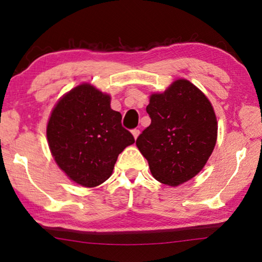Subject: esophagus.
I'll return each mask as SVG.
<instances>
[{
  "mask_svg": "<svg viewBox=\"0 0 262 262\" xmlns=\"http://www.w3.org/2000/svg\"><path fill=\"white\" fill-rule=\"evenodd\" d=\"M132 134H133V136H134V138L136 140V138L138 137V135H140V129H137V128H135V129L132 130Z\"/></svg>",
  "mask_w": 262,
  "mask_h": 262,
  "instance_id": "1",
  "label": "esophagus"
}]
</instances>
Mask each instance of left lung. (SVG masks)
<instances>
[{"mask_svg": "<svg viewBox=\"0 0 262 262\" xmlns=\"http://www.w3.org/2000/svg\"><path fill=\"white\" fill-rule=\"evenodd\" d=\"M146 111L151 125L136 145L161 183L179 186L198 174L216 144L213 105L188 80H177L163 93H153Z\"/></svg>", "mask_w": 262, "mask_h": 262, "instance_id": "1", "label": "left lung"}]
</instances>
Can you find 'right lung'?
Returning a JSON list of instances; mask_svg holds the SVG:
<instances>
[{
  "instance_id": "obj_1",
  "label": "right lung",
  "mask_w": 262,
  "mask_h": 262,
  "mask_svg": "<svg viewBox=\"0 0 262 262\" xmlns=\"http://www.w3.org/2000/svg\"><path fill=\"white\" fill-rule=\"evenodd\" d=\"M110 96L88 83L66 93L52 111L47 140L57 165L83 187L101 185L113 173L118 155L134 144L110 107Z\"/></svg>"
}]
</instances>
